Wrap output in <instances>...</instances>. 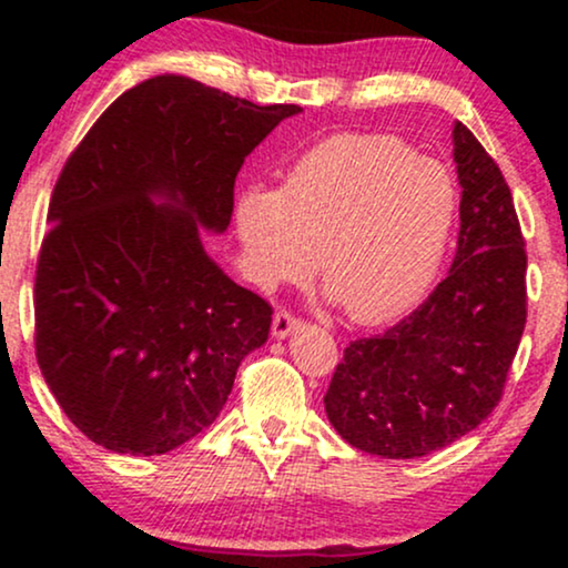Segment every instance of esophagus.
<instances>
[{"instance_id": "1", "label": "esophagus", "mask_w": 568, "mask_h": 568, "mask_svg": "<svg viewBox=\"0 0 568 568\" xmlns=\"http://www.w3.org/2000/svg\"><path fill=\"white\" fill-rule=\"evenodd\" d=\"M298 328H302V321H298V317H293L291 312H277L275 321H272V336L275 338L291 336L293 331H298Z\"/></svg>"}]
</instances>
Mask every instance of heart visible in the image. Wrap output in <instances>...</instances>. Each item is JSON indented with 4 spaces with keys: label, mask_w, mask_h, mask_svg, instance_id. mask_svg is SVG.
I'll list each match as a JSON object with an SVG mask.
<instances>
[{
    "label": "heart",
    "mask_w": 568,
    "mask_h": 568,
    "mask_svg": "<svg viewBox=\"0 0 568 568\" xmlns=\"http://www.w3.org/2000/svg\"><path fill=\"white\" fill-rule=\"evenodd\" d=\"M459 216L446 162L389 133H338L298 158L283 189L251 186L234 207L251 277L262 288L312 275L352 323L414 310L438 277Z\"/></svg>",
    "instance_id": "b5f03b06"
}]
</instances>
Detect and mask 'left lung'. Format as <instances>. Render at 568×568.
I'll list each match as a JSON object with an SVG mask.
<instances>
[{"label":"left lung","instance_id":"left-lung-1","mask_svg":"<svg viewBox=\"0 0 568 568\" xmlns=\"http://www.w3.org/2000/svg\"><path fill=\"white\" fill-rule=\"evenodd\" d=\"M459 240L446 280L379 336L344 349L325 414L349 446L416 459L452 446L497 408L526 325V251L510 186L462 122Z\"/></svg>","mask_w":568,"mask_h":568}]
</instances>
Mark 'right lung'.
<instances>
[{
	"label": "right lung",
	"mask_w": 568,
	"mask_h": 568,
	"mask_svg": "<svg viewBox=\"0 0 568 568\" xmlns=\"http://www.w3.org/2000/svg\"><path fill=\"white\" fill-rule=\"evenodd\" d=\"M298 112L160 74L116 98L63 165L37 262V363L98 446L154 456L192 440L266 342L272 306L200 232H226L245 158Z\"/></svg>",
	"instance_id": "add662e5"
}]
</instances>
